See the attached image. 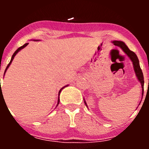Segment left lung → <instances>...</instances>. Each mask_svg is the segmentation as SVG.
Here are the masks:
<instances>
[{"mask_svg": "<svg viewBox=\"0 0 149 149\" xmlns=\"http://www.w3.org/2000/svg\"><path fill=\"white\" fill-rule=\"evenodd\" d=\"M112 42L113 43L114 45L116 46H118L122 51L127 55L129 58L131 59V60L132 61L133 63V65H134V72H135V74H136V76L137 77L138 81L140 82L141 84V86H142V90H143V93H142V95L143 96V89H144V77H143V72L141 70V68L139 66V60H138V57L136 55V54L131 51V50L127 48V46L125 44V42H122V41H113ZM84 103L86 104V106L87 107L86 105V101H84ZM140 103H141V101H140ZM139 103V104H140Z\"/></svg>", "mask_w": 149, "mask_h": 149, "instance_id": "obj_1", "label": "left lung"}]
</instances>
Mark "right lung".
Instances as JSON below:
<instances>
[{
  "mask_svg": "<svg viewBox=\"0 0 149 149\" xmlns=\"http://www.w3.org/2000/svg\"><path fill=\"white\" fill-rule=\"evenodd\" d=\"M27 45H28V43H26V44H24V45H22V47H20V48H18V49H17V50H16V51H15V53L13 54V56H12V58H11V60H10V63H9V64H8V65H7V66H6V70H5V72H4V74H5V72H6V70H7V68H9V67H10V64H11V63H12V61H13V59H14V57H15V55H16V54H17V53H18V51H21V50H22V48H25V47H26V46H27ZM0 81H1V79H0ZM67 86H68V85H67ZM64 86V87H63V88H62V89H60V92H59V95H60V93H61V91H62V89H63V88H65V86ZM1 93H2V91H1ZM59 103H60V99H59V98H58V102H57V105H58V104H59ZM57 105H56V106H57Z\"/></svg>",
  "mask_w": 149,
  "mask_h": 149,
  "instance_id": "add662e5",
  "label": "right lung"
}]
</instances>
